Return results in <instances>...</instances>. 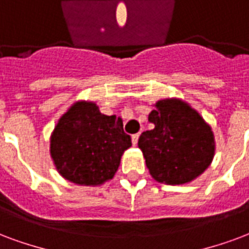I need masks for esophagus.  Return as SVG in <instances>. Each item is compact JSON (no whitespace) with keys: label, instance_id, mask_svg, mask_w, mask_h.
Instances as JSON below:
<instances>
[{"label":"esophagus","instance_id":"34e87169","mask_svg":"<svg viewBox=\"0 0 249 249\" xmlns=\"http://www.w3.org/2000/svg\"><path fill=\"white\" fill-rule=\"evenodd\" d=\"M138 139H139V134H134V135L131 136L132 144H134V145H136V144H138Z\"/></svg>","mask_w":249,"mask_h":249}]
</instances>
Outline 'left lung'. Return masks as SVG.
Returning <instances> with one entry per match:
<instances>
[{"label":"left lung","mask_w":249,"mask_h":249,"mask_svg":"<svg viewBox=\"0 0 249 249\" xmlns=\"http://www.w3.org/2000/svg\"><path fill=\"white\" fill-rule=\"evenodd\" d=\"M153 106L148 121L155 127L142 132L138 140L149 175L161 184L192 182L206 171L215 155L210 124L180 98L160 100Z\"/></svg>","instance_id":"1"}]
</instances>
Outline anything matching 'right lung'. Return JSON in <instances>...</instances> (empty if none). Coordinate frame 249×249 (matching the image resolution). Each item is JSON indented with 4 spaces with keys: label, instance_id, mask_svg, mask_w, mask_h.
<instances>
[{
    "label": "right lung",
    "instance_id": "1",
    "mask_svg": "<svg viewBox=\"0 0 249 249\" xmlns=\"http://www.w3.org/2000/svg\"><path fill=\"white\" fill-rule=\"evenodd\" d=\"M131 147L123 121L105 115L93 101H76L56 123L50 155L61 177L76 185L100 186L117 173L121 159Z\"/></svg>",
    "mask_w": 249,
    "mask_h": 249
}]
</instances>
